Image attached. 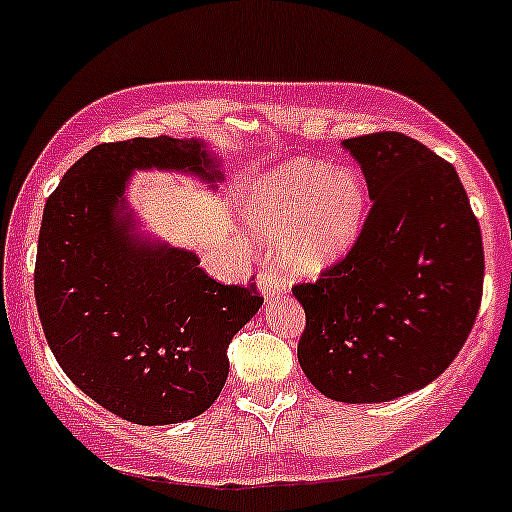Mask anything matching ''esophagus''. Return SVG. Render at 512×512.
Returning <instances> with one entry per match:
<instances>
[{"label":"esophagus","mask_w":512,"mask_h":512,"mask_svg":"<svg viewBox=\"0 0 512 512\" xmlns=\"http://www.w3.org/2000/svg\"><path fill=\"white\" fill-rule=\"evenodd\" d=\"M257 284H260L262 294H265V299H274V296H282L286 291V282L282 277H277V274H272L269 269L260 274V279H257Z\"/></svg>","instance_id":"1"}]
</instances>
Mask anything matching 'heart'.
<instances>
[{"mask_svg":"<svg viewBox=\"0 0 512 512\" xmlns=\"http://www.w3.org/2000/svg\"><path fill=\"white\" fill-rule=\"evenodd\" d=\"M367 206V184L357 170L294 157L247 184L240 213L250 233L274 240L282 272L316 279L355 247Z\"/></svg>","mask_w":512,"mask_h":512,"instance_id":"obj_1","label":"heart"}]
</instances>
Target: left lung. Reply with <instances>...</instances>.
<instances>
[{"label": "left lung", "instance_id": "8db88e82", "mask_svg": "<svg viewBox=\"0 0 512 512\" xmlns=\"http://www.w3.org/2000/svg\"><path fill=\"white\" fill-rule=\"evenodd\" d=\"M372 211L355 247L316 284L299 364L323 396L384 403L435 381L459 355L484 291V243L459 174L396 131L342 140Z\"/></svg>", "mask_w": 512, "mask_h": 512}]
</instances>
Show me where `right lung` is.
Wrapping results in <instances>:
<instances>
[{"label": "right lung", "instance_id": "1", "mask_svg": "<svg viewBox=\"0 0 512 512\" xmlns=\"http://www.w3.org/2000/svg\"><path fill=\"white\" fill-rule=\"evenodd\" d=\"M192 174L218 189L204 138L104 143L82 155L43 211L36 303L55 359L77 389L136 425L192 420L228 379V345L260 311L255 286L213 282L199 255L136 230V172Z\"/></svg>", "mask_w": 512, "mask_h": 512}]
</instances>
